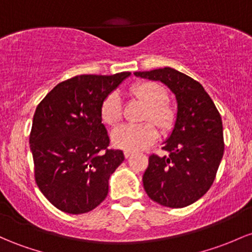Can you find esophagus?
Wrapping results in <instances>:
<instances>
[{"mask_svg":"<svg viewBox=\"0 0 252 252\" xmlns=\"http://www.w3.org/2000/svg\"><path fill=\"white\" fill-rule=\"evenodd\" d=\"M132 153H134V152H131V151H124V157H126V158L131 157Z\"/></svg>","mask_w":252,"mask_h":252,"instance_id":"esophagus-1","label":"esophagus"}]
</instances>
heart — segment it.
<instances>
[{"instance_id":"obj_1","label":"heart","mask_w":252,"mask_h":252,"mask_svg":"<svg viewBox=\"0 0 252 252\" xmlns=\"http://www.w3.org/2000/svg\"><path fill=\"white\" fill-rule=\"evenodd\" d=\"M131 94L147 105L143 121L152 120L162 130L172 128L176 120V111L170 104L165 103L167 91L162 85L154 81H141L132 85ZM100 116L104 123L115 126L122 118V100L117 92L110 93L104 99L100 107ZM158 129L153 123L123 124L111 132L113 146L126 151H139L148 147L158 139Z\"/></svg>"}]
</instances>
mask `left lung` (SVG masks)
<instances>
[{
    "mask_svg": "<svg viewBox=\"0 0 252 252\" xmlns=\"http://www.w3.org/2000/svg\"><path fill=\"white\" fill-rule=\"evenodd\" d=\"M134 74L160 81L176 96V121L162 147L168 156L149 157L142 181L154 202L183 208L200 200L217 176L225 147L221 116L202 85L176 69Z\"/></svg>",
    "mask_w": 252,
    "mask_h": 252,
    "instance_id": "left-lung-1",
    "label": "left lung"
}]
</instances>
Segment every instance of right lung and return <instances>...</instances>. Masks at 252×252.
I'll return each instance as SVG.
<instances>
[{
  "label": "right lung",
  "mask_w": 252,
  "mask_h": 252,
  "mask_svg": "<svg viewBox=\"0 0 252 252\" xmlns=\"http://www.w3.org/2000/svg\"><path fill=\"white\" fill-rule=\"evenodd\" d=\"M128 76H75L50 91L35 109L30 135L35 182L60 211L87 213L107 196L110 176L124 154L107 149L100 107Z\"/></svg>",
  "instance_id": "right-lung-1"
}]
</instances>
